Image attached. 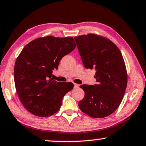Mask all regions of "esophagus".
I'll return each instance as SVG.
<instances>
[{
    "label": "esophagus",
    "mask_w": 146,
    "mask_h": 146,
    "mask_svg": "<svg viewBox=\"0 0 146 146\" xmlns=\"http://www.w3.org/2000/svg\"><path fill=\"white\" fill-rule=\"evenodd\" d=\"M78 86H79V85L77 84L74 83V88H78Z\"/></svg>",
    "instance_id": "1"
}]
</instances>
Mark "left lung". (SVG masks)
Here are the masks:
<instances>
[{
  "label": "left lung",
  "mask_w": 146,
  "mask_h": 146,
  "mask_svg": "<svg viewBox=\"0 0 146 146\" xmlns=\"http://www.w3.org/2000/svg\"><path fill=\"white\" fill-rule=\"evenodd\" d=\"M86 68L96 70L97 84L80 86L85 95L80 110L93 118L111 115L119 107L127 83L126 67L120 49L110 39L96 34L75 36Z\"/></svg>",
  "instance_id": "obj_1"
}]
</instances>
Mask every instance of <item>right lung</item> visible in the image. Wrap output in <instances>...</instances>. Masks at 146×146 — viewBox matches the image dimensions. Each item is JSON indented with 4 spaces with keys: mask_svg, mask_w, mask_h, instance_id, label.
I'll return each instance as SVG.
<instances>
[{
    "mask_svg": "<svg viewBox=\"0 0 146 146\" xmlns=\"http://www.w3.org/2000/svg\"><path fill=\"white\" fill-rule=\"evenodd\" d=\"M75 47L72 36H47L32 40L22 50L15 64L14 80L20 100L29 112L46 117L60 110L73 84L53 80L52 71Z\"/></svg>",
    "mask_w": 146,
    "mask_h": 146,
    "instance_id": "1",
    "label": "right lung"
}]
</instances>
